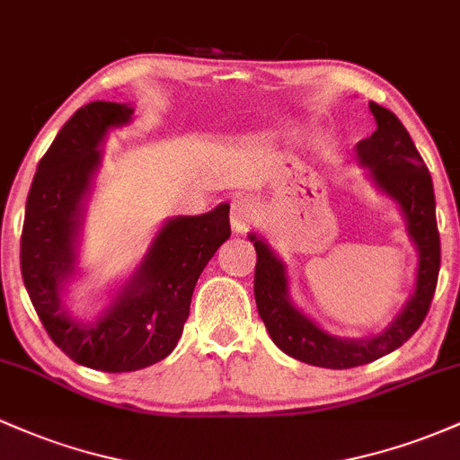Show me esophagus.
<instances>
[{
  "instance_id": "obj_1",
  "label": "esophagus",
  "mask_w": 460,
  "mask_h": 460,
  "mask_svg": "<svg viewBox=\"0 0 460 460\" xmlns=\"http://www.w3.org/2000/svg\"><path fill=\"white\" fill-rule=\"evenodd\" d=\"M255 203L249 196H235L231 200V226H234V231H238V234L249 231V226L255 222Z\"/></svg>"
}]
</instances>
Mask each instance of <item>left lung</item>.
<instances>
[{
    "instance_id": "obj_1",
    "label": "left lung",
    "mask_w": 460,
    "mask_h": 460,
    "mask_svg": "<svg viewBox=\"0 0 460 460\" xmlns=\"http://www.w3.org/2000/svg\"><path fill=\"white\" fill-rule=\"evenodd\" d=\"M369 109L377 128L371 137L358 141V161L369 168L377 190L400 205L408 235L419 253L415 292L391 325L371 338L332 336L290 301L284 261L264 240L255 234L249 235L257 253L255 304L272 342L288 356L325 369H351L402 347L430 310L441 266L432 176L397 115L376 102H369Z\"/></svg>"
}]
</instances>
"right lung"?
Listing matches in <instances>:
<instances>
[{
  "label": "right lung",
  "instance_id": "right-lung-1",
  "mask_svg": "<svg viewBox=\"0 0 460 460\" xmlns=\"http://www.w3.org/2000/svg\"><path fill=\"white\" fill-rule=\"evenodd\" d=\"M130 119L133 107L102 100L75 111L39 161L22 234L23 284L45 332L74 362L107 373L144 369L172 353L196 281L231 235L226 203L170 218L98 319L84 323L69 314L63 292L75 272L84 200L102 164L100 144L109 128Z\"/></svg>",
  "mask_w": 460,
  "mask_h": 460
}]
</instances>
